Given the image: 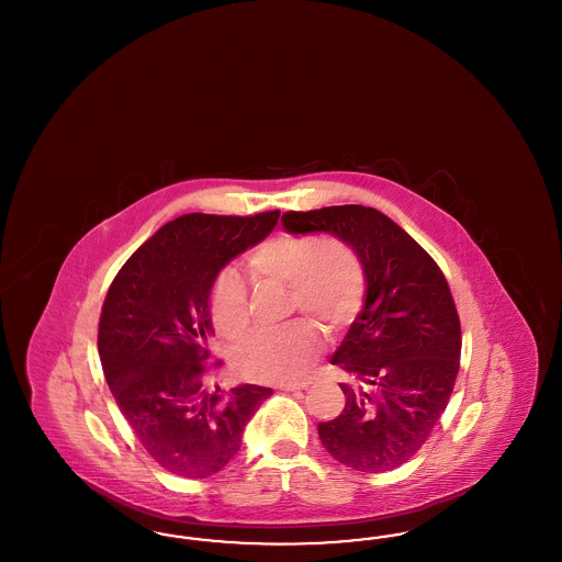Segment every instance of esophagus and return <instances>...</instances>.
<instances>
[{
  "instance_id": "34e87169",
  "label": "esophagus",
  "mask_w": 562,
  "mask_h": 562,
  "mask_svg": "<svg viewBox=\"0 0 562 562\" xmlns=\"http://www.w3.org/2000/svg\"><path fill=\"white\" fill-rule=\"evenodd\" d=\"M278 387L284 390V392H296V390H307L310 383H307V381H301V383H282V385H278Z\"/></svg>"
}]
</instances>
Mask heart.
Returning a JSON list of instances; mask_svg holds the SVG:
<instances>
[{"instance_id":"1","label":"heart","mask_w":562,"mask_h":562,"mask_svg":"<svg viewBox=\"0 0 562 562\" xmlns=\"http://www.w3.org/2000/svg\"><path fill=\"white\" fill-rule=\"evenodd\" d=\"M246 269L255 284H276L289 291V314L301 312L321 324L326 335L348 328L364 299V273L346 244L318 241L314 236H276L257 246ZM211 318L227 341H240L250 328L248 294L240 278L221 273L211 289ZM318 335L310 322L294 321L252 335L236 353V371L266 383L293 381L318 356Z\"/></svg>"}]
</instances>
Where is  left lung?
I'll return each mask as SVG.
<instances>
[{"label": "left lung", "instance_id": "obj_1", "mask_svg": "<svg viewBox=\"0 0 562 562\" xmlns=\"http://www.w3.org/2000/svg\"><path fill=\"white\" fill-rule=\"evenodd\" d=\"M294 236L328 234L358 257L367 291L330 364L346 406L318 424L322 447L358 472H387L428 440L453 394L461 326L440 268L390 216L360 204L282 214Z\"/></svg>", "mask_w": 562, "mask_h": 562}]
</instances>
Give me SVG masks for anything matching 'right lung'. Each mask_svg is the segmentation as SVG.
Here are the masks:
<instances>
[{
	"label": "right lung",
	"mask_w": 562,
	"mask_h": 562,
	"mask_svg": "<svg viewBox=\"0 0 562 562\" xmlns=\"http://www.w3.org/2000/svg\"><path fill=\"white\" fill-rule=\"evenodd\" d=\"M280 211L183 214L160 227L117 271L99 324L109 390L136 438L164 470L209 479L240 451L269 387L209 390L211 289L221 269L266 240Z\"/></svg>",
	"instance_id": "1"
}]
</instances>
